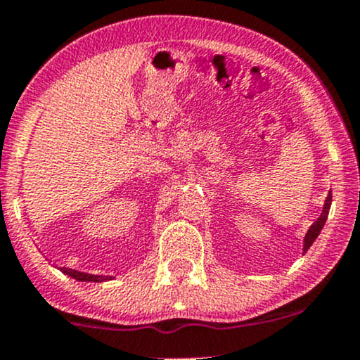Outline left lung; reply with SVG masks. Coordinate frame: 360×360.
I'll list each match as a JSON object with an SVG mask.
<instances>
[{"label": "left lung", "instance_id": "8db88e82", "mask_svg": "<svg viewBox=\"0 0 360 360\" xmlns=\"http://www.w3.org/2000/svg\"><path fill=\"white\" fill-rule=\"evenodd\" d=\"M330 205H332V191H330L328 196H326L325 205H323V212H321L320 217H318V220L313 223L311 226H309L308 233L304 235V247H303L304 252H307L309 247H311V243L316 240V237H318V235H320L321 229H323V225H325V221H326V217H328V212H330Z\"/></svg>", "mask_w": 360, "mask_h": 360}]
</instances>
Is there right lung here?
Here are the masks:
<instances>
[{
	"label": "right lung",
	"instance_id": "1",
	"mask_svg": "<svg viewBox=\"0 0 360 360\" xmlns=\"http://www.w3.org/2000/svg\"><path fill=\"white\" fill-rule=\"evenodd\" d=\"M59 269L64 272V274L71 276V278L77 279V281H86V283H101V281H108L111 279V276H94V274H88V272H79V271H74L69 269V267H59Z\"/></svg>",
	"mask_w": 360,
	"mask_h": 360
}]
</instances>
